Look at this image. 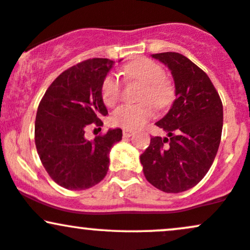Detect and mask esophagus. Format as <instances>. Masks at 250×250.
<instances>
[{
  "instance_id": "obj_1",
  "label": "esophagus",
  "mask_w": 250,
  "mask_h": 250,
  "mask_svg": "<svg viewBox=\"0 0 250 250\" xmlns=\"http://www.w3.org/2000/svg\"><path fill=\"white\" fill-rule=\"evenodd\" d=\"M122 134H123V137H130L131 135L134 134V131L130 130V129H123Z\"/></svg>"
}]
</instances>
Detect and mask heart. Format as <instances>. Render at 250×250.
<instances>
[{"mask_svg": "<svg viewBox=\"0 0 250 250\" xmlns=\"http://www.w3.org/2000/svg\"><path fill=\"white\" fill-rule=\"evenodd\" d=\"M128 79L145 84L142 100H150L156 107L163 108L173 101L174 89L165 79V70L156 62L149 59H142L128 64L125 68ZM121 96V83L115 74H110L102 84V99L109 107L114 105ZM154 116V107L150 102L139 104L123 103L111 114V122L125 129L142 127Z\"/></svg>", "mask_w": 250, "mask_h": 250, "instance_id": "obj_1", "label": "heart"}]
</instances>
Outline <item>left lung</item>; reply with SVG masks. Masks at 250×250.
Segmentation results:
<instances>
[{
	"label": "left lung",
	"mask_w": 250,
	"mask_h": 250,
	"mask_svg": "<svg viewBox=\"0 0 250 250\" xmlns=\"http://www.w3.org/2000/svg\"><path fill=\"white\" fill-rule=\"evenodd\" d=\"M171 71L175 101L156 122L167 137L155 136L140 156L149 183L165 193H181L208 173L219 149L223 107L207 74L179 53L153 54Z\"/></svg>",
	"instance_id": "8db88e82"
}]
</instances>
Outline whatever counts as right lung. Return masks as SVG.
Wrapping results in <instances>:
<instances>
[{
	"instance_id": "right-lung-1",
	"label": "right lung",
	"mask_w": 250,
	"mask_h": 250,
	"mask_svg": "<svg viewBox=\"0 0 250 250\" xmlns=\"http://www.w3.org/2000/svg\"><path fill=\"white\" fill-rule=\"evenodd\" d=\"M114 63L89 59L73 65L56 77L37 108V153L49 176L65 189L83 190L101 182L109 168L110 149L122 140L120 128L91 141L84 136L90 125L101 127V119L108 115L102 84Z\"/></svg>"
}]
</instances>
